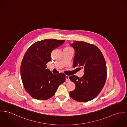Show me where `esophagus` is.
I'll return each mask as SVG.
<instances>
[{"mask_svg":"<svg viewBox=\"0 0 127 127\" xmlns=\"http://www.w3.org/2000/svg\"><path fill=\"white\" fill-rule=\"evenodd\" d=\"M66 82H69L70 79H69V75H66Z\"/></svg>","mask_w":127,"mask_h":127,"instance_id":"1","label":"esophagus"}]
</instances>
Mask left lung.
Masks as SVG:
<instances>
[{
    "label": "left lung",
    "instance_id": "left-lung-1",
    "mask_svg": "<svg viewBox=\"0 0 127 127\" xmlns=\"http://www.w3.org/2000/svg\"><path fill=\"white\" fill-rule=\"evenodd\" d=\"M75 50L73 67L83 68L84 75L69 77L75 84L70 92V97L78 102H88L95 98L103 88L107 79L106 61L98 48L84 41H75L70 44Z\"/></svg>",
    "mask_w": 127,
    "mask_h": 127
}]
</instances>
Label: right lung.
Listing matches in <instances>:
<instances>
[{
  "instance_id": "add662e5",
  "label": "right lung",
  "mask_w": 127,
  "mask_h": 127,
  "mask_svg": "<svg viewBox=\"0 0 127 127\" xmlns=\"http://www.w3.org/2000/svg\"><path fill=\"white\" fill-rule=\"evenodd\" d=\"M65 41L44 39L33 43L25 53L20 66L21 77L26 91L33 98L52 97L58 86L65 82L64 73L54 74L46 69L47 63L52 60V52Z\"/></svg>"
}]
</instances>
